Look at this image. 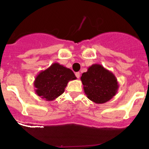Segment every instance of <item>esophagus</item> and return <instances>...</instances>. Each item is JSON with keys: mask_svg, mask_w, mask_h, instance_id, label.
Listing matches in <instances>:
<instances>
[{"mask_svg": "<svg viewBox=\"0 0 149 149\" xmlns=\"http://www.w3.org/2000/svg\"><path fill=\"white\" fill-rule=\"evenodd\" d=\"M75 75L77 78H80V75H81V74H80V72H76Z\"/></svg>", "mask_w": 149, "mask_h": 149, "instance_id": "esophagus-1", "label": "esophagus"}]
</instances>
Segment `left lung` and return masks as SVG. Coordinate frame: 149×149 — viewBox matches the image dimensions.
<instances>
[{
    "label": "left lung",
    "instance_id": "8db88e82",
    "mask_svg": "<svg viewBox=\"0 0 149 149\" xmlns=\"http://www.w3.org/2000/svg\"><path fill=\"white\" fill-rule=\"evenodd\" d=\"M81 80L87 98L96 104L109 101L119 89V83L113 73L97 63L82 74Z\"/></svg>",
    "mask_w": 149,
    "mask_h": 149
}]
</instances>
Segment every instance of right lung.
Returning <instances> with one entry per match:
<instances>
[{
	"mask_svg": "<svg viewBox=\"0 0 149 149\" xmlns=\"http://www.w3.org/2000/svg\"><path fill=\"white\" fill-rule=\"evenodd\" d=\"M75 79L70 68L54 63L36 75L33 82L35 93L46 101H53L64 93L69 81Z\"/></svg>",
	"mask_w": 149,
	"mask_h": 149,
	"instance_id": "right-lung-1",
	"label": "right lung"
}]
</instances>
